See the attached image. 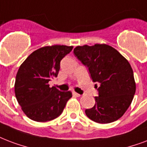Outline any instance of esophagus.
<instances>
[{
  "instance_id": "1",
  "label": "esophagus",
  "mask_w": 147,
  "mask_h": 147,
  "mask_svg": "<svg viewBox=\"0 0 147 147\" xmlns=\"http://www.w3.org/2000/svg\"><path fill=\"white\" fill-rule=\"evenodd\" d=\"M72 94H73L74 96H76V97H80V96H81V95H80V94L77 93V92H72Z\"/></svg>"
}]
</instances>
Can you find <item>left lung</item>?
<instances>
[{"label": "left lung", "instance_id": "left-lung-1", "mask_svg": "<svg viewBox=\"0 0 147 147\" xmlns=\"http://www.w3.org/2000/svg\"><path fill=\"white\" fill-rule=\"evenodd\" d=\"M74 54L87 66L98 96L86 116L94 122L109 123L122 117L130 106L136 82L130 64L116 49L106 44L77 46Z\"/></svg>", "mask_w": 147, "mask_h": 147}]
</instances>
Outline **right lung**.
Returning <instances> with one entry per match:
<instances>
[{"label": "right lung", "mask_w": 147, "mask_h": 147, "mask_svg": "<svg viewBox=\"0 0 147 147\" xmlns=\"http://www.w3.org/2000/svg\"><path fill=\"white\" fill-rule=\"evenodd\" d=\"M73 46H45L33 51L19 68L14 83L15 96L21 109L29 119L47 122L62 113L70 91L61 92L49 87V82L57 77L60 61Z\"/></svg>", "instance_id": "obj_1"}]
</instances>
